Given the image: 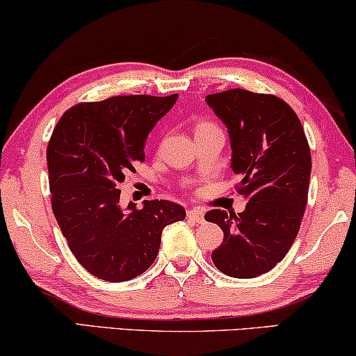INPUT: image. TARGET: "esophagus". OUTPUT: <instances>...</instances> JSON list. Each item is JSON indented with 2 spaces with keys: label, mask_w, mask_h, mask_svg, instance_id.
<instances>
[{
  "label": "esophagus",
  "mask_w": 356,
  "mask_h": 356,
  "mask_svg": "<svg viewBox=\"0 0 356 356\" xmlns=\"http://www.w3.org/2000/svg\"><path fill=\"white\" fill-rule=\"evenodd\" d=\"M188 218H189V220L196 222V223H202L204 222L202 209H189V211H188Z\"/></svg>",
  "instance_id": "34e87169"
}]
</instances>
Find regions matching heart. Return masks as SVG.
I'll return each mask as SVG.
<instances>
[{"label":"heart","instance_id":"1","mask_svg":"<svg viewBox=\"0 0 356 356\" xmlns=\"http://www.w3.org/2000/svg\"><path fill=\"white\" fill-rule=\"evenodd\" d=\"M212 123H209V121H199L197 126H196V131L197 129H204V128H212Z\"/></svg>","mask_w":356,"mask_h":356}]
</instances>
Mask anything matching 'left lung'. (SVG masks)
Returning a JSON list of instances; mask_svg holds the SVG:
<instances>
[{
  "label": "left lung",
  "mask_w": 356,
  "mask_h": 356,
  "mask_svg": "<svg viewBox=\"0 0 356 356\" xmlns=\"http://www.w3.org/2000/svg\"><path fill=\"white\" fill-rule=\"evenodd\" d=\"M227 126L238 193L248 199L236 216L212 209L206 220L223 232L212 261L225 275L251 279L284 259L298 235L311 175L303 126L279 97L230 89L206 97Z\"/></svg>",
  "instance_id": "8db88e82"
}]
</instances>
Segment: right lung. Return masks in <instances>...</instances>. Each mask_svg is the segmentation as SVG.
Wrapping results in <instances>:
<instances>
[{
  "mask_svg": "<svg viewBox=\"0 0 356 356\" xmlns=\"http://www.w3.org/2000/svg\"><path fill=\"white\" fill-rule=\"evenodd\" d=\"M178 95H118L66 111L48 143L51 209L79 264L106 282H126L149 269L162 230L186 211L172 201L120 207V183L144 162L145 139Z\"/></svg>",
  "mask_w": 356,
  "mask_h": 356,
  "instance_id": "obj_1",
  "label": "right lung"
}]
</instances>
